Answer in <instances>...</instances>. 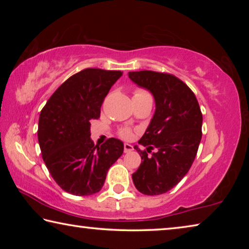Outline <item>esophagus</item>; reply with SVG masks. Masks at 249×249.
Returning <instances> with one entry per match:
<instances>
[{
    "instance_id": "esophagus-1",
    "label": "esophagus",
    "mask_w": 249,
    "mask_h": 249,
    "mask_svg": "<svg viewBox=\"0 0 249 249\" xmlns=\"http://www.w3.org/2000/svg\"><path fill=\"white\" fill-rule=\"evenodd\" d=\"M134 149V147L130 145V144H127V142H125L124 144V153H130Z\"/></svg>"
}]
</instances>
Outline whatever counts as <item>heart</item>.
<instances>
[{"label": "heart", "instance_id": "b5f03b06", "mask_svg": "<svg viewBox=\"0 0 249 249\" xmlns=\"http://www.w3.org/2000/svg\"><path fill=\"white\" fill-rule=\"evenodd\" d=\"M145 98H151L149 92H147L144 89H136L133 93V99H145ZM119 135L122 138L125 140H129L133 136V130L129 127H121L119 129Z\"/></svg>", "mask_w": 249, "mask_h": 249}]
</instances>
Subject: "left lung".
<instances>
[{
    "instance_id": "left-lung-1",
    "label": "left lung",
    "mask_w": 249,
    "mask_h": 249,
    "mask_svg": "<svg viewBox=\"0 0 249 249\" xmlns=\"http://www.w3.org/2000/svg\"><path fill=\"white\" fill-rule=\"evenodd\" d=\"M128 77L149 90L156 102L154 117L138 141L146 149L134 147L142 161L133 182L142 195H162L182 180L195 161L202 138L200 105L190 88L174 74L142 70Z\"/></svg>"
}]
</instances>
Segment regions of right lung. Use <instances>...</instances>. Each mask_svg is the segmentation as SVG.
Listing matches in <instances>:
<instances>
[{"label": "right lung", "mask_w": 249, "mask_h": 249, "mask_svg": "<svg viewBox=\"0 0 249 249\" xmlns=\"http://www.w3.org/2000/svg\"><path fill=\"white\" fill-rule=\"evenodd\" d=\"M123 72L87 68L71 75L50 96L39 115L38 142L49 174L62 190L91 196L102 189L107 170L124 144L116 138L94 146L92 120H98L111 87Z\"/></svg>", "instance_id": "right-lung-1"}]
</instances>
